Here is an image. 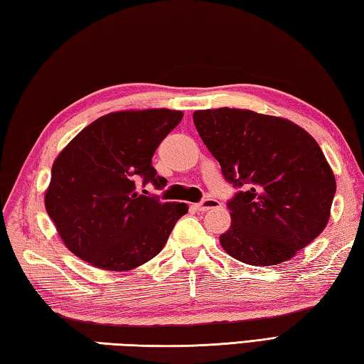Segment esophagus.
I'll list each match as a JSON object with an SVG mask.
<instances>
[{
	"label": "esophagus",
	"instance_id": "esophagus-1",
	"mask_svg": "<svg viewBox=\"0 0 364 364\" xmlns=\"http://www.w3.org/2000/svg\"><path fill=\"white\" fill-rule=\"evenodd\" d=\"M193 208L200 213H206V211H209V209L220 208V203L218 200H214V198H206V200H203L201 203H196Z\"/></svg>",
	"mask_w": 364,
	"mask_h": 364
}]
</instances>
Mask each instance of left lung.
Wrapping results in <instances>:
<instances>
[{
	"label": "left lung",
	"mask_w": 364,
	"mask_h": 364,
	"mask_svg": "<svg viewBox=\"0 0 364 364\" xmlns=\"http://www.w3.org/2000/svg\"><path fill=\"white\" fill-rule=\"evenodd\" d=\"M225 181L245 190L228 201L232 225L220 245L250 265L294 257L326 227L336 193L320 145L289 119L240 108L193 113Z\"/></svg>",
	"instance_id": "8db88e82"
}]
</instances>
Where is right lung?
I'll use <instances>...</instances> for the list:
<instances>
[{
    "label": "right lung",
    "instance_id": "add662e5",
    "mask_svg": "<svg viewBox=\"0 0 364 364\" xmlns=\"http://www.w3.org/2000/svg\"><path fill=\"white\" fill-rule=\"evenodd\" d=\"M182 117L168 108L108 113L59 153L44 206L76 257L99 269L126 272L163 250L188 206L139 193L137 182L166 186L151 158Z\"/></svg>",
    "mask_w": 364,
    "mask_h": 364
}]
</instances>
